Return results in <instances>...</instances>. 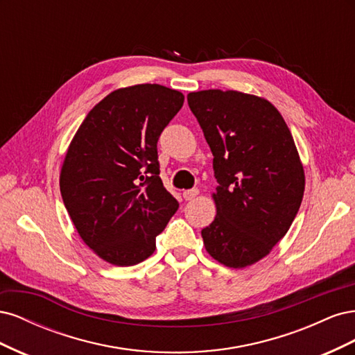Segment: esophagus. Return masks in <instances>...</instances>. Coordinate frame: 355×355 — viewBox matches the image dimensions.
I'll return each mask as SVG.
<instances>
[{
    "label": "esophagus",
    "instance_id": "34e87169",
    "mask_svg": "<svg viewBox=\"0 0 355 355\" xmlns=\"http://www.w3.org/2000/svg\"><path fill=\"white\" fill-rule=\"evenodd\" d=\"M182 196H184V198L187 200V201H191V200H194L197 196H198V189H187V191H184L182 192Z\"/></svg>",
    "mask_w": 355,
    "mask_h": 355
}]
</instances>
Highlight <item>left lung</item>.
<instances>
[{
  "mask_svg": "<svg viewBox=\"0 0 355 355\" xmlns=\"http://www.w3.org/2000/svg\"><path fill=\"white\" fill-rule=\"evenodd\" d=\"M213 154L216 216L201 231L207 253L230 268L270 254L295 220L305 173L282 114L263 98L235 90L188 94Z\"/></svg>",
  "mask_w": 355,
  "mask_h": 355,
  "instance_id": "obj_1",
  "label": "left lung"
}]
</instances>
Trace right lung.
Here are the masks:
<instances>
[{"label":"right lung","mask_w":355,"mask_h":355,"mask_svg":"<svg viewBox=\"0 0 355 355\" xmlns=\"http://www.w3.org/2000/svg\"><path fill=\"white\" fill-rule=\"evenodd\" d=\"M184 99L159 84L114 90L72 137L60 194L81 240L106 262L145 261L179 207L158 176L157 142Z\"/></svg>","instance_id":"obj_1"}]
</instances>
